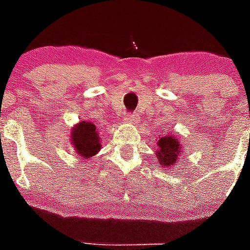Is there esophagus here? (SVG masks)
I'll list each match as a JSON object with an SVG mask.
<instances>
[{
  "label": "esophagus",
  "mask_w": 250,
  "mask_h": 250,
  "mask_svg": "<svg viewBox=\"0 0 250 250\" xmlns=\"http://www.w3.org/2000/svg\"><path fill=\"white\" fill-rule=\"evenodd\" d=\"M125 121L128 123H134L138 121V116L135 113H127L125 117Z\"/></svg>",
  "instance_id": "34e87169"
}]
</instances>
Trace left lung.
<instances>
[{
  "mask_svg": "<svg viewBox=\"0 0 250 250\" xmlns=\"http://www.w3.org/2000/svg\"><path fill=\"white\" fill-rule=\"evenodd\" d=\"M157 146H159V149L155 151L157 161L160 162L162 167H166V168H169L171 166L173 167L179 155L183 152L182 145L178 142V138L174 137L173 133H171V134L167 133L164 137H160L157 140Z\"/></svg>",
  "mask_w": 250,
  "mask_h": 250,
  "instance_id": "obj_1",
  "label": "left lung"
}]
</instances>
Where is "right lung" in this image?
<instances>
[{
  "label": "right lung",
  "instance_id": "obj_1",
  "mask_svg": "<svg viewBox=\"0 0 250 250\" xmlns=\"http://www.w3.org/2000/svg\"><path fill=\"white\" fill-rule=\"evenodd\" d=\"M71 143L82 159H90L101 149L100 137L95 125L88 121H82L72 128Z\"/></svg>",
  "mask_w": 250,
  "mask_h": 250
}]
</instances>
